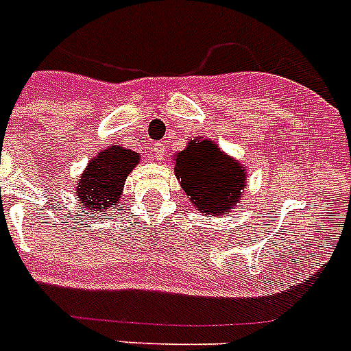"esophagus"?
I'll return each instance as SVG.
<instances>
[{"label":"esophagus","mask_w":351,"mask_h":351,"mask_svg":"<svg viewBox=\"0 0 351 351\" xmlns=\"http://www.w3.org/2000/svg\"><path fill=\"white\" fill-rule=\"evenodd\" d=\"M153 153H155L157 160H164V155H166V148H164V144H157V146H153Z\"/></svg>","instance_id":"1"}]
</instances>
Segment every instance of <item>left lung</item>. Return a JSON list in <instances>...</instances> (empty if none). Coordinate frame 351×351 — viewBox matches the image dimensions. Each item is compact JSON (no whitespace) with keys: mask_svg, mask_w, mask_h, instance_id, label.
Listing matches in <instances>:
<instances>
[{"mask_svg":"<svg viewBox=\"0 0 351 351\" xmlns=\"http://www.w3.org/2000/svg\"><path fill=\"white\" fill-rule=\"evenodd\" d=\"M244 167L217 148L212 141H191L176 155L175 175L191 203L208 217L235 207L244 187Z\"/></svg>","mask_w":351,"mask_h":351,"instance_id":"left-lung-1","label":"left lung"}]
</instances>
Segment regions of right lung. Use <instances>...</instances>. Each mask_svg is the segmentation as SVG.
Here are the masks:
<instances>
[{
  "label": "right lung",
  "instance_id": "1",
  "mask_svg": "<svg viewBox=\"0 0 351 351\" xmlns=\"http://www.w3.org/2000/svg\"><path fill=\"white\" fill-rule=\"evenodd\" d=\"M139 164V155L132 149L110 146L103 149L82 175L76 185L78 202L87 210L108 212L119 203L126 176Z\"/></svg>",
  "mask_w": 351,
  "mask_h": 351
}]
</instances>
